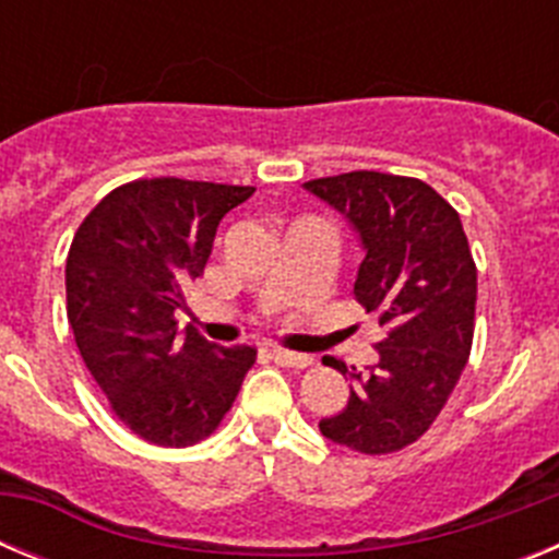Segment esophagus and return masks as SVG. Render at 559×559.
Instances as JSON below:
<instances>
[{"mask_svg": "<svg viewBox=\"0 0 559 559\" xmlns=\"http://www.w3.org/2000/svg\"><path fill=\"white\" fill-rule=\"evenodd\" d=\"M271 358H274L280 367H288V369H308L310 364H313L310 355L294 353V349H283V347L271 349Z\"/></svg>", "mask_w": 559, "mask_h": 559, "instance_id": "esophagus-1", "label": "esophagus"}]
</instances>
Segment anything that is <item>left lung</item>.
Listing matches in <instances>:
<instances>
[{"label":"left lung","mask_w":559,"mask_h":559,"mask_svg":"<svg viewBox=\"0 0 559 559\" xmlns=\"http://www.w3.org/2000/svg\"><path fill=\"white\" fill-rule=\"evenodd\" d=\"M360 235L367 251L355 299L383 338L380 360L349 372L347 408L322 419L328 439L367 456L403 451L445 408L462 378L476 330V263L459 212L426 181L353 170L305 181Z\"/></svg>","instance_id":"8db88e82"}]
</instances>
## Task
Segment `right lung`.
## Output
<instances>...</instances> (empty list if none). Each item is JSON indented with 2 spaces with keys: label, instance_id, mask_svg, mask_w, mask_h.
Listing matches in <instances>:
<instances>
[{
  "label": "right lung",
  "instance_id": "right-lung-1",
  "mask_svg": "<svg viewBox=\"0 0 559 559\" xmlns=\"http://www.w3.org/2000/svg\"><path fill=\"white\" fill-rule=\"evenodd\" d=\"M251 192L176 176L136 179L108 192L72 237L67 319L75 344L111 412L151 445L210 437L257 360L249 344L215 347L176 322L221 218Z\"/></svg>",
  "mask_w": 559,
  "mask_h": 559
}]
</instances>
